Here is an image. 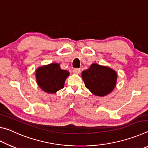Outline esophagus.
I'll use <instances>...</instances> for the list:
<instances>
[{"instance_id": "34e87169", "label": "esophagus", "mask_w": 148, "mask_h": 148, "mask_svg": "<svg viewBox=\"0 0 148 148\" xmlns=\"http://www.w3.org/2000/svg\"><path fill=\"white\" fill-rule=\"evenodd\" d=\"M73 72L76 74H79V73H80V69H75L73 70Z\"/></svg>"}]
</instances>
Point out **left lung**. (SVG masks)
<instances>
[{
    "mask_svg": "<svg viewBox=\"0 0 148 148\" xmlns=\"http://www.w3.org/2000/svg\"><path fill=\"white\" fill-rule=\"evenodd\" d=\"M82 76L86 87L97 96H105L116 87L117 74L109 67L93 63L82 72Z\"/></svg>",
    "mask_w": 148,
    "mask_h": 148,
    "instance_id": "1",
    "label": "left lung"
}]
</instances>
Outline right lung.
<instances>
[{"mask_svg": "<svg viewBox=\"0 0 148 148\" xmlns=\"http://www.w3.org/2000/svg\"><path fill=\"white\" fill-rule=\"evenodd\" d=\"M69 76V71L61 69L58 63L40 67L36 71V82L39 87L49 93H55L63 88L65 79Z\"/></svg>", "mask_w": 148, "mask_h": 148, "instance_id": "obj_1", "label": "right lung"}]
</instances>
